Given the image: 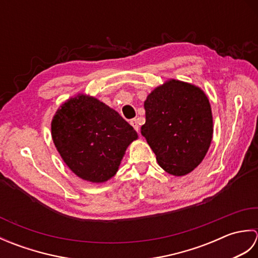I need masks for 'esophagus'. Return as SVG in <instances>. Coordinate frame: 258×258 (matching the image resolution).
I'll list each match as a JSON object with an SVG mask.
<instances>
[{"label": "esophagus", "instance_id": "obj_1", "mask_svg": "<svg viewBox=\"0 0 258 258\" xmlns=\"http://www.w3.org/2000/svg\"><path fill=\"white\" fill-rule=\"evenodd\" d=\"M131 125H132L133 126V127H134V130L136 131V132H139V131H140V124H139V120L138 119H136V118H133V119H131Z\"/></svg>", "mask_w": 258, "mask_h": 258}]
</instances>
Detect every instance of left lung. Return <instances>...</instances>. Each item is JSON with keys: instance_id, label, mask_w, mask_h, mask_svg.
I'll return each mask as SVG.
<instances>
[{"instance_id": "1", "label": "left lung", "mask_w": 258, "mask_h": 258, "mask_svg": "<svg viewBox=\"0 0 258 258\" xmlns=\"http://www.w3.org/2000/svg\"><path fill=\"white\" fill-rule=\"evenodd\" d=\"M141 133L168 174L183 176L204 160L213 138L211 104L200 87L169 80L144 102Z\"/></svg>"}]
</instances>
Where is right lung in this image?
Segmentation results:
<instances>
[{"label": "right lung", "instance_id": "right-lung-1", "mask_svg": "<svg viewBox=\"0 0 258 258\" xmlns=\"http://www.w3.org/2000/svg\"><path fill=\"white\" fill-rule=\"evenodd\" d=\"M52 139L75 175L103 183L116 174L127 146L138 133L120 115L97 98L79 94L52 119Z\"/></svg>", "mask_w": 258, "mask_h": 258}]
</instances>
